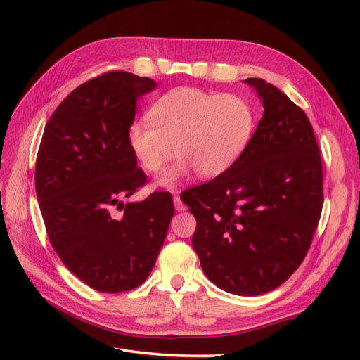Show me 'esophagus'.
<instances>
[{
  "instance_id": "obj_1",
  "label": "esophagus",
  "mask_w": 360,
  "mask_h": 360,
  "mask_svg": "<svg viewBox=\"0 0 360 360\" xmlns=\"http://www.w3.org/2000/svg\"><path fill=\"white\" fill-rule=\"evenodd\" d=\"M172 201H174V207H176L177 212H184V210H186V205L183 204V201L180 200L179 195H176V197L172 198Z\"/></svg>"
}]
</instances>
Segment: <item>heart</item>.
Here are the masks:
<instances>
[{
    "mask_svg": "<svg viewBox=\"0 0 360 360\" xmlns=\"http://www.w3.org/2000/svg\"><path fill=\"white\" fill-rule=\"evenodd\" d=\"M148 120L129 127L127 141L141 165L160 172L174 156L179 159L159 179L174 188L192 171L213 179L242 156L254 130V111L236 94H219L195 86H177L151 105Z\"/></svg>",
    "mask_w": 360,
    "mask_h": 360,
    "instance_id": "heart-1",
    "label": "heart"
}]
</instances>
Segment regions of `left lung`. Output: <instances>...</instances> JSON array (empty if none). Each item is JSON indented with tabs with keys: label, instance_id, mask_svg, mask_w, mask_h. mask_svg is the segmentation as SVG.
<instances>
[{
	"label": "left lung",
	"instance_id": "left-lung-1",
	"mask_svg": "<svg viewBox=\"0 0 360 360\" xmlns=\"http://www.w3.org/2000/svg\"><path fill=\"white\" fill-rule=\"evenodd\" d=\"M263 118L234 165L181 193L197 219L192 246L205 276L237 296H258L297 270L323 207V167L309 120L276 86L243 81Z\"/></svg>",
	"mask_w": 360,
	"mask_h": 360
}]
</instances>
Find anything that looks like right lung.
Returning a JSON list of instances; mask_svg holds the SVG:
<instances>
[{"instance_id": "add662e5", "label": "right lung", "mask_w": 360, "mask_h": 360, "mask_svg": "<svg viewBox=\"0 0 360 360\" xmlns=\"http://www.w3.org/2000/svg\"><path fill=\"white\" fill-rule=\"evenodd\" d=\"M156 86L129 72L97 76L58 105L41 136L36 192L51 245L73 275L102 292L143 284L174 216L167 192L122 201L146 183L127 132L138 101Z\"/></svg>"}]
</instances>
